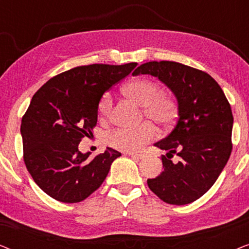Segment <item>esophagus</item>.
I'll return each instance as SVG.
<instances>
[{
  "mask_svg": "<svg viewBox=\"0 0 249 249\" xmlns=\"http://www.w3.org/2000/svg\"><path fill=\"white\" fill-rule=\"evenodd\" d=\"M129 156H131L132 159H137V160H142L145 158L144 154H138V153H129Z\"/></svg>",
  "mask_w": 249,
  "mask_h": 249,
  "instance_id": "1",
  "label": "esophagus"
}]
</instances>
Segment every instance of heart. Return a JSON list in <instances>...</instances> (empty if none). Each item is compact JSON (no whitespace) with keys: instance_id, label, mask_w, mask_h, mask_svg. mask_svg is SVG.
<instances>
[{"instance_id":"obj_1","label":"heart","mask_w":249,"mask_h":249,"mask_svg":"<svg viewBox=\"0 0 249 249\" xmlns=\"http://www.w3.org/2000/svg\"><path fill=\"white\" fill-rule=\"evenodd\" d=\"M122 91L125 96L142 105V117L148 118L160 127H169L178 115V104L171 95L161 91L159 83L147 78H136L125 84ZM112 97L107 93L98 103V115L102 120L110 117ZM156 137L154 125L144 122L136 128H117L107 135L111 147L124 152H136Z\"/></svg>"}]
</instances>
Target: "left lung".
Here are the masks:
<instances>
[{
  "mask_svg": "<svg viewBox=\"0 0 249 249\" xmlns=\"http://www.w3.org/2000/svg\"><path fill=\"white\" fill-rule=\"evenodd\" d=\"M158 77L176 95L178 120L173 130L155 146L163 172L148 179L149 189L163 202L186 205L202 197L216 181L232 151L233 117L220 85L209 73L173 61H152L137 74ZM179 156L178 162L172 158Z\"/></svg>",
  "mask_w": 249,
  "mask_h": 249,
  "instance_id": "obj_1",
  "label": "left lung"
}]
</instances>
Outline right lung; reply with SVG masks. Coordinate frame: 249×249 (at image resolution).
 I'll list each match as a JSON object with an SVG mask.
<instances>
[{
  "label": "right lung",
  "instance_id": "add662e5",
  "mask_svg": "<svg viewBox=\"0 0 249 249\" xmlns=\"http://www.w3.org/2000/svg\"><path fill=\"white\" fill-rule=\"evenodd\" d=\"M137 63L89 64L46 81L32 98L21 120L23 161L37 186L62 203H78L107 178L121 153L108 148L89 158L78 145L93 135L102 96L127 77Z\"/></svg>",
  "mask_w": 249,
  "mask_h": 249
}]
</instances>
